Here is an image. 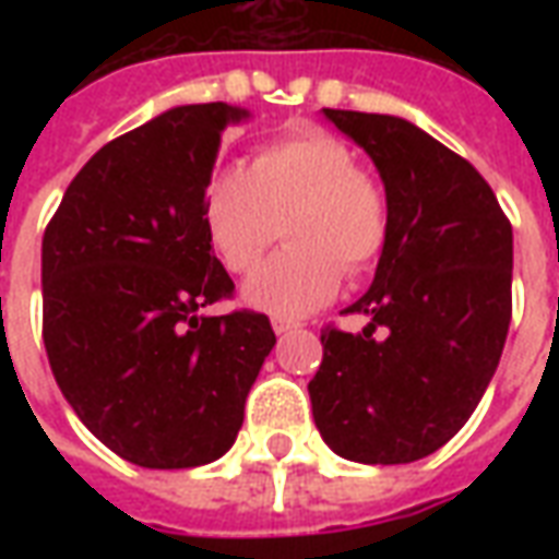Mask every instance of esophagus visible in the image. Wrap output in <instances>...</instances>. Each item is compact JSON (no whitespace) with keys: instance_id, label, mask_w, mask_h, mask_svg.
Wrapping results in <instances>:
<instances>
[{"instance_id":"1","label":"esophagus","mask_w":559,"mask_h":559,"mask_svg":"<svg viewBox=\"0 0 559 559\" xmlns=\"http://www.w3.org/2000/svg\"><path fill=\"white\" fill-rule=\"evenodd\" d=\"M272 329H275V335H287V332H293V329H299V323L284 320V317H275V320H272Z\"/></svg>"}]
</instances>
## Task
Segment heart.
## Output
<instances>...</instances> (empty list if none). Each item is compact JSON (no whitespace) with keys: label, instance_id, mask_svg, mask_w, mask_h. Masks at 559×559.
<instances>
[{"label":"heart","instance_id":"1","mask_svg":"<svg viewBox=\"0 0 559 559\" xmlns=\"http://www.w3.org/2000/svg\"><path fill=\"white\" fill-rule=\"evenodd\" d=\"M281 224L290 245L245 281L242 302L299 320L335 299L344 272L374 266L389 239V203L344 140L305 131L260 148L248 170H218L203 194V230L230 272L257 266Z\"/></svg>","mask_w":559,"mask_h":559}]
</instances>
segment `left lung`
I'll use <instances>...</instances> for the list:
<instances>
[{"label":"left lung","mask_w":559,"mask_h":559,"mask_svg":"<svg viewBox=\"0 0 559 559\" xmlns=\"http://www.w3.org/2000/svg\"><path fill=\"white\" fill-rule=\"evenodd\" d=\"M323 116L374 160L389 239L368 293L347 308L368 326L320 335L314 425L347 461L411 464L464 428L497 371L512 320V224L479 170L407 119Z\"/></svg>","instance_id":"1"}]
</instances>
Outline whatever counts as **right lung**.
I'll list each match as a JSON object with an SVG mask.
<instances>
[{
    "mask_svg": "<svg viewBox=\"0 0 559 559\" xmlns=\"http://www.w3.org/2000/svg\"><path fill=\"white\" fill-rule=\"evenodd\" d=\"M251 114L182 104L102 146L41 242L44 347L107 449L148 469L218 461L275 347L266 314H200L233 293L203 230L224 128Z\"/></svg>",
    "mask_w": 559,
    "mask_h": 559,
    "instance_id": "1",
    "label": "right lung"
}]
</instances>
